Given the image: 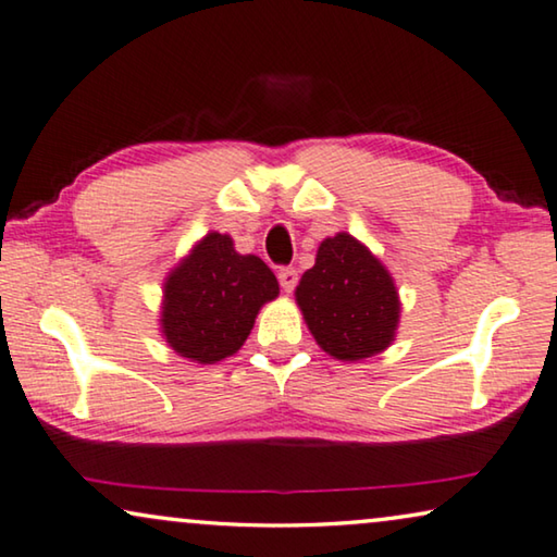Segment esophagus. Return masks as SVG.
<instances>
[{
    "label": "esophagus",
    "mask_w": 557,
    "mask_h": 557,
    "mask_svg": "<svg viewBox=\"0 0 557 557\" xmlns=\"http://www.w3.org/2000/svg\"><path fill=\"white\" fill-rule=\"evenodd\" d=\"M278 281H281V288H284L286 294H290V290H294L296 284H298V271L296 269H281Z\"/></svg>",
    "instance_id": "obj_1"
}]
</instances>
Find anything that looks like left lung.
Listing matches in <instances>:
<instances>
[{
    "label": "left lung",
    "instance_id": "8db88e82",
    "mask_svg": "<svg viewBox=\"0 0 557 557\" xmlns=\"http://www.w3.org/2000/svg\"><path fill=\"white\" fill-rule=\"evenodd\" d=\"M294 296L315 344L338 361H363L396 341V281L379 256L346 231L323 238Z\"/></svg>",
    "mask_w": 557,
    "mask_h": 557
}]
</instances>
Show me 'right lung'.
I'll return each instance as SVG.
<instances>
[{
    "label": "right lung",
    "instance_id": "obj_1",
    "mask_svg": "<svg viewBox=\"0 0 557 557\" xmlns=\"http://www.w3.org/2000/svg\"><path fill=\"white\" fill-rule=\"evenodd\" d=\"M276 296L278 281L259 256L238 253L228 234L209 231L164 278L161 336L186 361L219 363L246 344Z\"/></svg>",
    "mask_w": 557,
    "mask_h": 557
}]
</instances>
